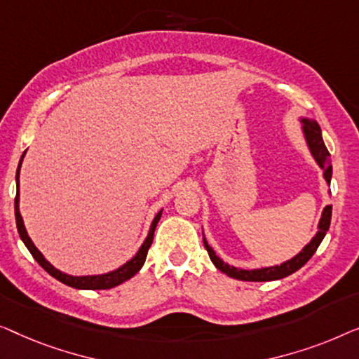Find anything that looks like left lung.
<instances>
[{
	"instance_id": "8db88e82",
	"label": "left lung",
	"mask_w": 359,
	"mask_h": 359,
	"mask_svg": "<svg viewBox=\"0 0 359 359\" xmlns=\"http://www.w3.org/2000/svg\"><path fill=\"white\" fill-rule=\"evenodd\" d=\"M299 122L302 123V133H304L307 148H309L312 158L319 168L324 170V179L327 182V185H330L332 180V159H330V153L329 149L325 148L324 140H322V130L319 127V123L312 118H306L301 117ZM330 194V191H329ZM330 219H332V205H327L324 211H322V216L319 219V224H317V232L316 236L312 237L309 244H306L302 247L299 254H296L294 257H291L290 260L281 262L280 265H271V266H262V269H252V270H245V269H239V266L229 265L221 259L219 255H216V252L213 250V247L208 244L206 237L203 234V244L205 249L208 250V255L211 262H213L216 269L219 271H223L231 278L241 280V281H273V280H281L285 276L294 273L301 269L302 265L307 264V260L311 259L312 255L316 254L317 247L320 245V242L324 241V237L327 234V231L330 228Z\"/></svg>"
}]
</instances>
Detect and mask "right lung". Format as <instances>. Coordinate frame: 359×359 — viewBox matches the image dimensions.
<instances>
[{
  "label": "right lung",
  "mask_w": 359,
  "mask_h": 359,
  "mask_svg": "<svg viewBox=\"0 0 359 359\" xmlns=\"http://www.w3.org/2000/svg\"><path fill=\"white\" fill-rule=\"evenodd\" d=\"M26 153L21 156V161H19V165H18V170H16V187H18V191H16V198H14V213H16V224H18V232H19V237H21V241L24 242V245L27 247L30 254L35 260H37V264L42 266V269L47 271L53 276V278H57L58 281H62L63 285H68L72 287H76V290H110V287H115L118 285H122L123 281L130 280L131 276H135L138 271L141 270V266L144 265V260H146V255H148V250L151 244H153V237H154V229L156 226H158L159 219H161V215H163V210L158 211V215L154 216L153 223H151V228L148 236H146V239L141 247L138 249V252L131 257V259L127 262V264H123L122 266H118L117 270H112V271H107V273H102V275H83V276H78V275H68L65 273V271L55 269V266L50 264V262L45 259L42 252H40L35 244L30 239L29 234H27V229L26 226H24V219L21 216V211H19V174H21V164H22V159Z\"/></svg>",
  "instance_id": "add662e5"
}]
</instances>
